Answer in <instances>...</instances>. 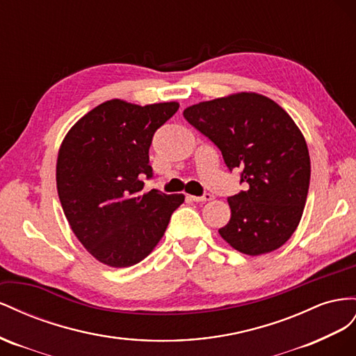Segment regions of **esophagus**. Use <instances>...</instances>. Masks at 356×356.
I'll use <instances>...</instances> for the list:
<instances>
[{
    "label": "esophagus",
    "instance_id": "1",
    "mask_svg": "<svg viewBox=\"0 0 356 356\" xmlns=\"http://www.w3.org/2000/svg\"><path fill=\"white\" fill-rule=\"evenodd\" d=\"M189 198H191L192 201H197V202H204V201H210V200L213 198V195H211V194H204V195H201V197L189 195Z\"/></svg>",
    "mask_w": 356,
    "mask_h": 356
}]
</instances>
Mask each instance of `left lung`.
<instances>
[{
	"label": "left lung",
	"mask_w": 356,
	"mask_h": 356,
	"mask_svg": "<svg viewBox=\"0 0 356 356\" xmlns=\"http://www.w3.org/2000/svg\"><path fill=\"white\" fill-rule=\"evenodd\" d=\"M184 116L248 184L228 198L231 219L220 237L250 257L285 245L301 220L310 184L309 149L296 122L257 92L202 101L186 107Z\"/></svg>",
	"instance_id": "1"
}]
</instances>
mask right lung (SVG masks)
<instances>
[{"instance_id": "obj_1", "label": "right lung", "mask_w": 356, "mask_h": 356, "mask_svg": "<svg viewBox=\"0 0 356 356\" xmlns=\"http://www.w3.org/2000/svg\"><path fill=\"white\" fill-rule=\"evenodd\" d=\"M177 110L176 101L110 99L80 118L60 143L56 188L64 215L85 249L108 267L145 259L185 201L156 189L141 194V177H152V138Z\"/></svg>"}]
</instances>
